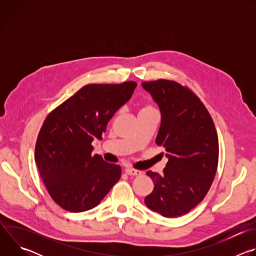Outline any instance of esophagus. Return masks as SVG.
<instances>
[{
    "label": "esophagus",
    "instance_id": "obj_1",
    "mask_svg": "<svg viewBox=\"0 0 256 256\" xmlns=\"http://www.w3.org/2000/svg\"><path fill=\"white\" fill-rule=\"evenodd\" d=\"M124 172L128 174V175H132V176H138L142 174V171L140 170H136V169H132V168H126L124 170Z\"/></svg>",
    "mask_w": 256,
    "mask_h": 256
}]
</instances>
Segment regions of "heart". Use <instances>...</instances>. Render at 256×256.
Here are the masks:
<instances>
[{
    "label": "heart",
    "mask_w": 256,
    "mask_h": 256,
    "mask_svg": "<svg viewBox=\"0 0 256 256\" xmlns=\"http://www.w3.org/2000/svg\"><path fill=\"white\" fill-rule=\"evenodd\" d=\"M147 110H155L154 107L150 103H146L142 108L140 109V112H147Z\"/></svg>",
    "instance_id": "heart-1"
}]
</instances>
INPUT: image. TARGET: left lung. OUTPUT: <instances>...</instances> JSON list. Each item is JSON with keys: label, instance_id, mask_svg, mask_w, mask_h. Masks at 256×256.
<instances>
[{"label": "left lung", "instance_id": "8db88e82", "mask_svg": "<svg viewBox=\"0 0 256 256\" xmlns=\"http://www.w3.org/2000/svg\"><path fill=\"white\" fill-rule=\"evenodd\" d=\"M142 86L160 108L156 142L168 158L163 174L147 171L154 190L144 204L163 216H180L204 198L212 184L218 160L216 130L204 103L186 86L165 79Z\"/></svg>", "mask_w": 256, "mask_h": 256}]
</instances>
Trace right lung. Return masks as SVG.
Segmentation results:
<instances>
[{"instance_id": "obj_1", "label": "right lung", "mask_w": 256, "mask_h": 256, "mask_svg": "<svg viewBox=\"0 0 256 256\" xmlns=\"http://www.w3.org/2000/svg\"><path fill=\"white\" fill-rule=\"evenodd\" d=\"M136 83L89 84L46 116L34 159L52 198L66 210L93 208L120 180V165L92 155L108 122L130 100Z\"/></svg>"}]
</instances>
